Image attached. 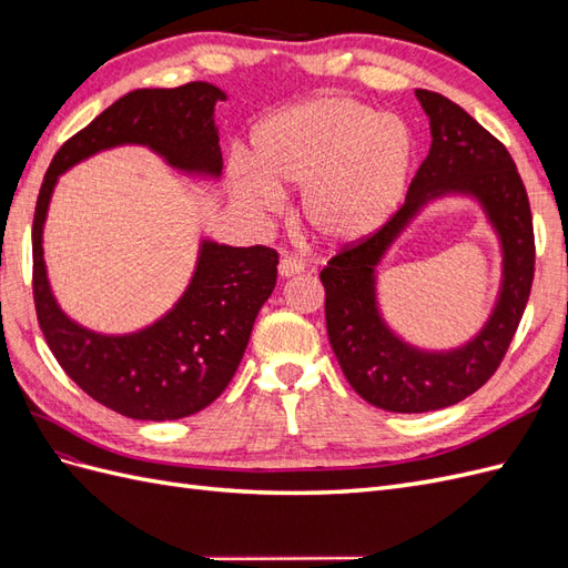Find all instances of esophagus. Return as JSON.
I'll return each instance as SVG.
<instances>
[{
    "mask_svg": "<svg viewBox=\"0 0 568 568\" xmlns=\"http://www.w3.org/2000/svg\"><path fill=\"white\" fill-rule=\"evenodd\" d=\"M305 272V263L294 255H282L280 261V274L282 277H296V274Z\"/></svg>",
    "mask_w": 568,
    "mask_h": 568,
    "instance_id": "34e87169",
    "label": "esophagus"
}]
</instances>
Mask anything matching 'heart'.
Returning a JSON list of instances; mask_svg holds the SVG:
<instances>
[{"label": "heart", "instance_id": "heart-1", "mask_svg": "<svg viewBox=\"0 0 568 568\" xmlns=\"http://www.w3.org/2000/svg\"><path fill=\"white\" fill-rule=\"evenodd\" d=\"M412 136L395 115L348 97H320L270 115L253 132L251 165L232 168V192L253 215L303 186L301 215L322 244L348 246L379 230L398 205Z\"/></svg>", "mask_w": 568, "mask_h": 568}]
</instances>
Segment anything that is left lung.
I'll return each mask as SVG.
<instances>
[{"label":"left lung","mask_w":568,"mask_h":568,"mask_svg":"<svg viewBox=\"0 0 568 568\" xmlns=\"http://www.w3.org/2000/svg\"><path fill=\"white\" fill-rule=\"evenodd\" d=\"M415 94L432 123V149L405 203L320 272L326 334L348 384L369 405L405 415L455 405L490 379L517 334L536 272L530 203L505 144L448 97ZM450 191L469 193L487 209L504 242L506 280L491 320L474 342L457 352L426 354L403 344L381 320L373 267L426 200Z\"/></svg>","instance_id":"1"}]
</instances>
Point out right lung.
<instances>
[{
	"mask_svg": "<svg viewBox=\"0 0 568 568\" xmlns=\"http://www.w3.org/2000/svg\"><path fill=\"white\" fill-rule=\"evenodd\" d=\"M225 92L209 82L120 97L51 159L32 220V298L61 369L104 407L144 422L182 419L209 407L242 363L257 311L277 284L280 253L203 242L199 265L173 311L142 332L94 334L68 320L47 282L42 227L61 173L92 153L144 144L184 173H222L213 120Z\"/></svg>",
	"mask_w": 568,
	"mask_h": 568,
	"instance_id": "add662e5",
	"label": "right lung"
}]
</instances>
